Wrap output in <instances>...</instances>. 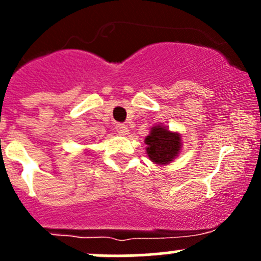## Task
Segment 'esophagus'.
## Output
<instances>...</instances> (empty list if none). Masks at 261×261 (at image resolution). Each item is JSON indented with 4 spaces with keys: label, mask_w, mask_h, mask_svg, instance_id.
<instances>
[{
    "label": "esophagus",
    "mask_w": 261,
    "mask_h": 261,
    "mask_svg": "<svg viewBox=\"0 0 261 261\" xmlns=\"http://www.w3.org/2000/svg\"><path fill=\"white\" fill-rule=\"evenodd\" d=\"M115 130L118 135H126V134L128 133V127L127 125H125V123H116Z\"/></svg>",
    "instance_id": "obj_1"
}]
</instances>
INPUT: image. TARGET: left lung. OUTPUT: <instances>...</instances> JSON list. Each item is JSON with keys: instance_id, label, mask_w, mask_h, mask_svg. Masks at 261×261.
<instances>
[{"instance_id": "1", "label": "left lung", "mask_w": 261, "mask_h": 261, "mask_svg": "<svg viewBox=\"0 0 261 261\" xmlns=\"http://www.w3.org/2000/svg\"><path fill=\"white\" fill-rule=\"evenodd\" d=\"M149 159L156 164H168L172 162L180 150V135L170 133L163 126H154L145 139Z\"/></svg>"}]
</instances>
